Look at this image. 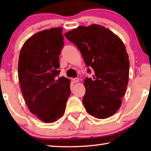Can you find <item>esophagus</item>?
Wrapping results in <instances>:
<instances>
[{"label": "esophagus", "instance_id": "1", "mask_svg": "<svg viewBox=\"0 0 151 151\" xmlns=\"http://www.w3.org/2000/svg\"><path fill=\"white\" fill-rule=\"evenodd\" d=\"M72 81H73V83H78V82L79 81V79H78V78H73Z\"/></svg>", "mask_w": 151, "mask_h": 151}]
</instances>
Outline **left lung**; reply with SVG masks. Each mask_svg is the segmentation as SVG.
<instances>
[{"mask_svg":"<svg viewBox=\"0 0 151 151\" xmlns=\"http://www.w3.org/2000/svg\"><path fill=\"white\" fill-rule=\"evenodd\" d=\"M65 37L80 50L94 75L86 77L83 104L97 119L109 118L118 111L126 93L129 76V60L126 47L118 36L104 27L80 26Z\"/></svg>","mask_w":151,"mask_h":151,"instance_id":"obj_1","label":"left lung"}]
</instances>
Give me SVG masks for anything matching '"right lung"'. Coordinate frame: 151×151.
Instances as JSON below:
<instances>
[{
	"instance_id": "1",
	"label": "right lung",
	"mask_w": 151,
	"mask_h": 151,
	"mask_svg": "<svg viewBox=\"0 0 151 151\" xmlns=\"http://www.w3.org/2000/svg\"><path fill=\"white\" fill-rule=\"evenodd\" d=\"M62 31L57 27L36 33L20 52L18 75L22 95L31 113L45 122L63 115L70 94L69 79L57 78L64 47Z\"/></svg>"
}]
</instances>
